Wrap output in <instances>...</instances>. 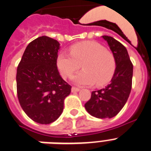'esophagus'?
<instances>
[{
  "label": "esophagus",
  "instance_id": "34e87169",
  "mask_svg": "<svg viewBox=\"0 0 151 151\" xmlns=\"http://www.w3.org/2000/svg\"><path fill=\"white\" fill-rule=\"evenodd\" d=\"M80 91L79 88H76V87H73L72 88V92H78Z\"/></svg>",
  "mask_w": 151,
  "mask_h": 151
}]
</instances>
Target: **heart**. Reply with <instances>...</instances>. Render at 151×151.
Segmentation results:
<instances>
[{
	"label": "heart",
	"mask_w": 151,
	"mask_h": 151,
	"mask_svg": "<svg viewBox=\"0 0 151 151\" xmlns=\"http://www.w3.org/2000/svg\"><path fill=\"white\" fill-rule=\"evenodd\" d=\"M70 54L60 53L57 57V66L64 78H68L81 67V73L74 76L79 85L97 87L107 85L114 76L116 60L112 52L106 50L101 44L93 41H85L69 47Z\"/></svg>",
	"instance_id": "1"
}]
</instances>
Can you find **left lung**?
<instances>
[{"label": "left lung", "instance_id": "8db88e82", "mask_svg": "<svg viewBox=\"0 0 151 151\" xmlns=\"http://www.w3.org/2000/svg\"><path fill=\"white\" fill-rule=\"evenodd\" d=\"M116 60V69L110 84L105 88L91 92V99L85 104L88 113L99 119L112 118L125 106L132 85L133 65L123 45L107 35L102 36Z\"/></svg>", "mask_w": 151, "mask_h": 151}]
</instances>
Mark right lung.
<instances>
[{"label":"right lung","instance_id":"add662e5","mask_svg":"<svg viewBox=\"0 0 151 151\" xmlns=\"http://www.w3.org/2000/svg\"><path fill=\"white\" fill-rule=\"evenodd\" d=\"M60 44L41 36L29 44L17 67V97L26 115L40 124H50L63 110L71 86L57 69Z\"/></svg>","mask_w":151,"mask_h":151}]
</instances>
